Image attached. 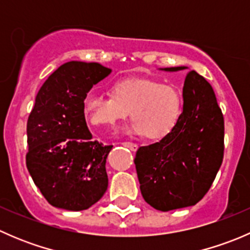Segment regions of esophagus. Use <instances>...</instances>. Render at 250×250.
<instances>
[{
	"label": "esophagus",
	"mask_w": 250,
	"mask_h": 250,
	"mask_svg": "<svg viewBox=\"0 0 250 250\" xmlns=\"http://www.w3.org/2000/svg\"><path fill=\"white\" fill-rule=\"evenodd\" d=\"M123 146H125V147L130 148L132 151H137L138 150V145L134 143H129V141H125V143H122Z\"/></svg>",
	"instance_id": "34e87169"
}]
</instances>
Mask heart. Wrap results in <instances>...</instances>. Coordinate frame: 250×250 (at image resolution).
Here are the masks:
<instances>
[{"label": "heart", "mask_w": 250, "mask_h": 250, "mask_svg": "<svg viewBox=\"0 0 250 250\" xmlns=\"http://www.w3.org/2000/svg\"><path fill=\"white\" fill-rule=\"evenodd\" d=\"M183 94L176 85L153 78H123L111 87V95L90 92L83 99V111L94 127L113 128L129 112L130 134L158 140L169 135L183 113Z\"/></svg>", "instance_id": "1"}]
</instances>
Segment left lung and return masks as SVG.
I'll list each match as a JSON object with an SVG mask.
<instances>
[{
  "mask_svg": "<svg viewBox=\"0 0 250 250\" xmlns=\"http://www.w3.org/2000/svg\"><path fill=\"white\" fill-rule=\"evenodd\" d=\"M183 98V113L175 129L158 143L141 146L134 158L141 195L157 210L200 202L223 163L224 116L211 85L190 71L184 82Z\"/></svg>",
  "mask_w": 250,
  "mask_h": 250,
  "instance_id": "8db88e82",
  "label": "left lung"
}]
</instances>
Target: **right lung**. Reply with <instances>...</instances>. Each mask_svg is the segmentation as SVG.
<instances>
[{
    "label": "right lung",
    "mask_w": 250,
    "mask_h": 250,
    "mask_svg": "<svg viewBox=\"0 0 250 250\" xmlns=\"http://www.w3.org/2000/svg\"><path fill=\"white\" fill-rule=\"evenodd\" d=\"M110 74L98 62H65L37 93L26 125V167L53 207L84 210L107 190L105 165L112 145L92 139L83 99Z\"/></svg>",
    "instance_id": "1"
}]
</instances>
